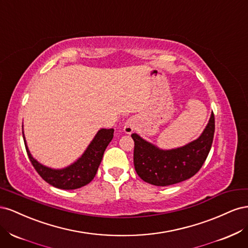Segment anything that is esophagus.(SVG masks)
<instances>
[{
    "label": "esophagus",
    "instance_id": "1",
    "mask_svg": "<svg viewBox=\"0 0 248 248\" xmlns=\"http://www.w3.org/2000/svg\"><path fill=\"white\" fill-rule=\"evenodd\" d=\"M134 128H136V120H134V119L127 120L126 123H125V126H124V131L127 134H130V133H132Z\"/></svg>",
    "mask_w": 248,
    "mask_h": 248
}]
</instances>
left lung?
I'll return each mask as SVG.
<instances>
[{
  "label": "left lung",
  "instance_id": "obj_1",
  "mask_svg": "<svg viewBox=\"0 0 248 248\" xmlns=\"http://www.w3.org/2000/svg\"><path fill=\"white\" fill-rule=\"evenodd\" d=\"M215 120L212 112L201 137L183 147L161 150L132 133L133 163L137 174L145 182L168 186L191 178L204 164L212 146Z\"/></svg>",
  "mask_w": 248,
  "mask_h": 248
}]
</instances>
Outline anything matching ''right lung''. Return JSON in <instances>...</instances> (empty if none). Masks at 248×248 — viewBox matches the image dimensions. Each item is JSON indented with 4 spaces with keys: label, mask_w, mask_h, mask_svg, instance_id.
Listing matches in <instances>:
<instances>
[{
    "label": "right lung",
    "mask_w": 248,
    "mask_h": 248,
    "mask_svg": "<svg viewBox=\"0 0 248 248\" xmlns=\"http://www.w3.org/2000/svg\"><path fill=\"white\" fill-rule=\"evenodd\" d=\"M112 138H114V129H100L80 158L71 166L62 170L49 169L34 159L27 147L25 137L24 140L30 161L44 181L57 188L69 190L80 188L92 181L102 160L103 153Z\"/></svg>",
    "instance_id": "1"
}]
</instances>
